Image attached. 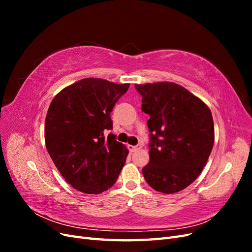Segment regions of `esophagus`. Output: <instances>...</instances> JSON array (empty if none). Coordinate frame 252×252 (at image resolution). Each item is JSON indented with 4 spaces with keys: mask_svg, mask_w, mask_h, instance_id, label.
Instances as JSON below:
<instances>
[{
    "mask_svg": "<svg viewBox=\"0 0 252 252\" xmlns=\"http://www.w3.org/2000/svg\"><path fill=\"white\" fill-rule=\"evenodd\" d=\"M142 148V145H136V146H132V145H128V149L131 152H134L136 150H140Z\"/></svg>",
    "mask_w": 252,
    "mask_h": 252,
    "instance_id": "obj_1",
    "label": "esophagus"
}]
</instances>
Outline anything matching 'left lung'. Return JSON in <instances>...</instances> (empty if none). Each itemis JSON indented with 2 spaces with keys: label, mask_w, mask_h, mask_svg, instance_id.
Listing matches in <instances>:
<instances>
[{
  "label": "left lung",
  "mask_w": 252,
  "mask_h": 252,
  "mask_svg": "<svg viewBox=\"0 0 252 252\" xmlns=\"http://www.w3.org/2000/svg\"><path fill=\"white\" fill-rule=\"evenodd\" d=\"M147 121L149 163L142 172L157 191L174 193L202 172L215 143L211 111L199 97L175 83L135 84Z\"/></svg>",
  "instance_id": "1"
}]
</instances>
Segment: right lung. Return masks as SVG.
Wrapping results in <instances>:
<instances>
[{"instance_id":"obj_1","label":"right lung","mask_w":252,"mask_h":252,"mask_svg":"<svg viewBox=\"0 0 252 252\" xmlns=\"http://www.w3.org/2000/svg\"><path fill=\"white\" fill-rule=\"evenodd\" d=\"M129 84L87 78L61 90L45 121V143L65 181L74 189L98 194L116 183L128 156L112 129L110 113Z\"/></svg>"}]
</instances>
